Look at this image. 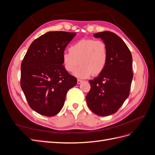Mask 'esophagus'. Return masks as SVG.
Masks as SVG:
<instances>
[{"label":"esophagus","mask_w":155,"mask_h":155,"mask_svg":"<svg viewBox=\"0 0 155 155\" xmlns=\"http://www.w3.org/2000/svg\"><path fill=\"white\" fill-rule=\"evenodd\" d=\"M83 82V80H81V79H78V81H77V83L78 84H80Z\"/></svg>","instance_id":"obj_1"}]
</instances>
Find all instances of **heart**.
<instances>
[{"instance_id": "1", "label": "heart", "mask_w": 155, "mask_h": 155, "mask_svg": "<svg viewBox=\"0 0 155 155\" xmlns=\"http://www.w3.org/2000/svg\"><path fill=\"white\" fill-rule=\"evenodd\" d=\"M108 51L107 45L101 40L85 39L77 41L70 46L69 51H64L62 59L65 70L75 72L79 78H86L92 74L97 76L104 71L107 62Z\"/></svg>"}]
</instances>
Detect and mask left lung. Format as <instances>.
<instances>
[{"instance_id": "left-lung-1", "label": "left lung", "mask_w": 155, "mask_h": 155, "mask_svg": "<svg viewBox=\"0 0 155 155\" xmlns=\"http://www.w3.org/2000/svg\"><path fill=\"white\" fill-rule=\"evenodd\" d=\"M94 37L105 42L108 59L104 71L88 81L91 90L86 100L94 113L109 116L118 111L129 95L133 78L132 55L124 41L114 33L98 32Z\"/></svg>"}]
</instances>
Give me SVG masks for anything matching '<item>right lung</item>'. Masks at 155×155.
Returning <instances> with one entry per match:
<instances>
[{"instance_id": "right-lung-1", "label": "right lung", "mask_w": 155, "mask_h": 155, "mask_svg": "<svg viewBox=\"0 0 155 155\" xmlns=\"http://www.w3.org/2000/svg\"><path fill=\"white\" fill-rule=\"evenodd\" d=\"M76 33L49 31L34 40L21 63V87L31 109L53 116L63 108L67 92L77 83L63 64L62 55Z\"/></svg>"}]
</instances>
